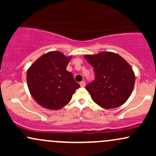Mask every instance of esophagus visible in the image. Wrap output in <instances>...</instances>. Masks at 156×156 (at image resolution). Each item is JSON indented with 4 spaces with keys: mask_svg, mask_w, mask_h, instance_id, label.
<instances>
[{
    "mask_svg": "<svg viewBox=\"0 0 156 156\" xmlns=\"http://www.w3.org/2000/svg\"><path fill=\"white\" fill-rule=\"evenodd\" d=\"M85 85H86V83H85V82L83 81H83H81V82H80V87H85Z\"/></svg>",
    "mask_w": 156,
    "mask_h": 156,
    "instance_id": "esophagus-1",
    "label": "esophagus"
}]
</instances>
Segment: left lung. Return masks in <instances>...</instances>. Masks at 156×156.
I'll return each mask as SVG.
<instances>
[{"label": "left lung", "instance_id": "left-lung-1", "mask_svg": "<svg viewBox=\"0 0 156 156\" xmlns=\"http://www.w3.org/2000/svg\"><path fill=\"white\" fill-rule=\"evenodd\" d=\"M84 58L94 68L95 75L94 81L86 87L93 101L105 109L124 104L135 84V74L127 61L108 51L85 55Z\"/></svg>", "mask_w": 156, "mask_h": 156}]
</instances>
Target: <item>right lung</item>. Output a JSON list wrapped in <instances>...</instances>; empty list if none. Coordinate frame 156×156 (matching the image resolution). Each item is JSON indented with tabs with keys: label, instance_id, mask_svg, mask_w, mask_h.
Instances as JSON below:
<instances>
[{
	"label": "right lung",
	"instance_id": "add662e5",
	"mask_svg": "<svg viewBox=\"0 0 156 156\" xmlns=\"http://www.w3.org/2000/svg\"><path fill=\"white\" fill-rule=\"evenodd\" d=\"M72 55L50 51L35 61L27 70L28 89L36 102L50 110L62 108L80 85L66 69Z\"/></svg>",
	"mask_w": 156,
	"mask_h": 156
}]
</instances>
